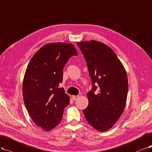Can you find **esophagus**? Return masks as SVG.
I'll return each mask as SVG.
<instances>
[{
  "label": "esophagus",
  "mask_w": 152,
  "mask_h": 152,
  "mask_svg": "<svg viewBox=\"0 0 152 152\" xmlns=\"http://www.w3.org/2000/svg\"><path fill=\"white\" fill-rule=\"evenodd\" d=\"M80 97V96H76V95H72V99H73V100H76V99H77L78 98H79Z\"/></svg>",
  "instance_id": "1"
}]
</instances>
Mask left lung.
Instances as JSON below:
<instances>
[{"label":"left lung","instance_id":"left-lung-1","mask_svg":"<svg viewBox=\"0 0 152 152\" xmlns=\"http://www.w3.org/2000/svg\"><path fill=\"white\" fill-rule=\"evenodd\" d=\"M77 44L85 58L93 83L91 90L87 93L89 104L83 113L91 126L105 132L115 124L124 111L128 88L126 72L107 45L94 40ZM97 89L99 93H94Z\"/></svg>","mask_w":152,"mask_h":152}]
</instances>
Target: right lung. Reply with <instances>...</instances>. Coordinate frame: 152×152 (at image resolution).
<instances>
[{
  "label": "right lung",
  "instance_id": "add662e5",
  "mask_svg": "<svg viewBox=\"0 0 152 152\" xmlns=\"http://www.w3.org/2000/svg\"><path fill=\"white\" fill-rule=\"evenodd\" d=\"M77 55L71 43H49L37 50L27 67L22 84L24 104L33 121L45 131L59 124L69 103V96L59 84L66 63Z\"/></svg>",
  "mask_w": 152,
  "mask_h": 152
}]
</instances>
